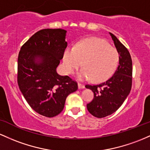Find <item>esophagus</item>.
<instances>
[{"instance_id":"34e87169","label":"esophagus","mask_w":150,"mask_h":150,"mask_svg":"<svg viewBox=\"0 0 150 150\" xmlns=\"http://www.w3.org/2000/svg\"><path fill=\"white\" fill-rule=\"evenodd\" d=\"M78 87H79V89H83V88H85V86H84L83 84L79 83H78Z\"/></svg>"}]
</instances>
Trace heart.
<instances>
[{
	"instance_id": "b5f03b06",
	"label": "heart",
	"mask_w": 150,
	"mask_h": 150,
	"mask_svg": "<svg viewBox=\"0 0 150 150\" xmlns=\"http://www.w3.org/2000/svg\"><path fill=\"white\" fill-rule=\"evenodd\" d=\"M120 56L115 48L105 40L89 38L82 40L74 48L68 47L63 54L65 72L72 74L82 65L78 74L80 80L91 79L93 82H102L111 76L119 63Z\"/></svg>"
}]
</instances>
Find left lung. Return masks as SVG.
<instances>
[{
	"label": "left lung",
	"mask_w": 150,
	"mask_h": 150,
	"mask_svg": "<svg viewBox=\"0 0 150 150\" xmlns=\"http://www.w3.org/2000/svg\"><path fill=\"white\" fill-rule=\"evenodd\" d=\"M119 53V65L110 79L98 84L86 85L93 92L92 101L87 104L88 112L101 118L115 112L120 108L132 88V62L127 49L116 37L109 33Z\"/></svg>",
	"instance_id": "obj_1"
}]
</instances>
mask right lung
<instances>
[{"label":"right lung","mask_w":150,"mask_h":150,"mask_svg":"<svg viewBox=\"0 0 150 150\" xmlns=\"http://www.w3.org/2000/svg\"><path fill=\"white\" fill-rule=\"evenodd\" d=\"M67 30L44 29L22 46L18 59V83L30 106L40 115L54 117L63 110L67 97L78 89L57 67L67 47Z\"/></svg>","instance_id":"1"}]
</instances>
